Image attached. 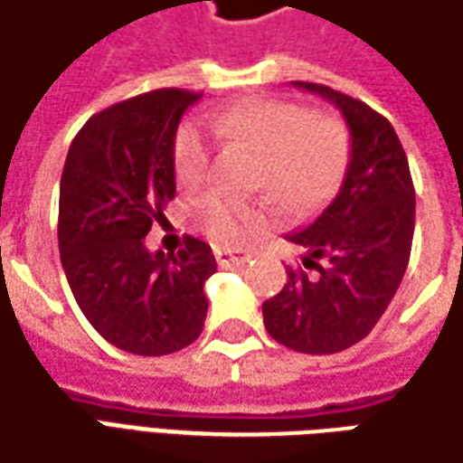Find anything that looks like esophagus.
I'll use <instances>...</instances> for the list:
<instances>
[{"label":"esophagus","instance_id":"34e87169","mask_svg":"<svg viewBox=\"0 0 463 463\" xmlns=\"http://www.w3.org/2000/svg\"><path fill=\"white\" fill-rule=\"evenodd\" d=\"M215 260L222 268H231V265H241L250 260L248 250H231V248H215Z\"/></svg>","mask_w":463,"mask_h":463}]
</instances>
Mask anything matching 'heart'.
<instances>
[{"mask_svg":"<svg viewBox=\"0 0 463 463\" xmlns=\"http://www.w3.org/2000/svg\"><path fill=\"white\" fill-rule=\"evenodd\" d=\"M218 140L258 153L253 187L270 193L280 208L308 213L338 190L351 157L348 130L335 118H318L308 108L286 99L250 97L210 115ZM213 142L198 122H185L173 142L177 183L200 185L210 170ZM195 222L213 241L241 242L258 222L263 208L208 193L193 208Z\"/></svg>","mask_w":463,"mask_h":463,"instance_id":"1","label":"heart"}]
</instances>
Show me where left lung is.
Segmentation results:
<instances>
[{"mask_svg":"<svg viewBox=\"0 0 463 463\" xmlns=\"http://www.w3.org/2000/svg\"><path fill=\"white\" fill-rule=\"evenodd\" d=\"M296 87L341 109L351 160L331 205L308 228L286 235L303 248V268H288L283 290L263 303V323L286 348L338 354L366 338L399 290L411 255L416 193L389 119L331 87Z\"/></svg>","mask_w":463,"mask_h":463,"instance_id":"1","label":"left lung"}]
</instances>
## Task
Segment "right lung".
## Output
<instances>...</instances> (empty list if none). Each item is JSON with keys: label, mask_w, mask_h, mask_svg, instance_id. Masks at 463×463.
I'll list each match as a JSON object with an SVG mask.
<instances>
[{"label": "right lung", "mask_w": 463, "mask_h": 463, "mask_svg": "<svg viewBox=\"0 0 463 463\" xmlns=\"http://www.w3.org/2000/svg\"><path fill=\"white\" fill-rule=\"evenodd\" d=\"M190 90H153L97 112L77 132L60 183V258L85 318L128 354L165 355L205 326L208 242L185 238L177 255L150 253L145 235L175 198L173 142L200 99Z\"/></svg>", "instance_id": "add662e5"}]
</instances>
